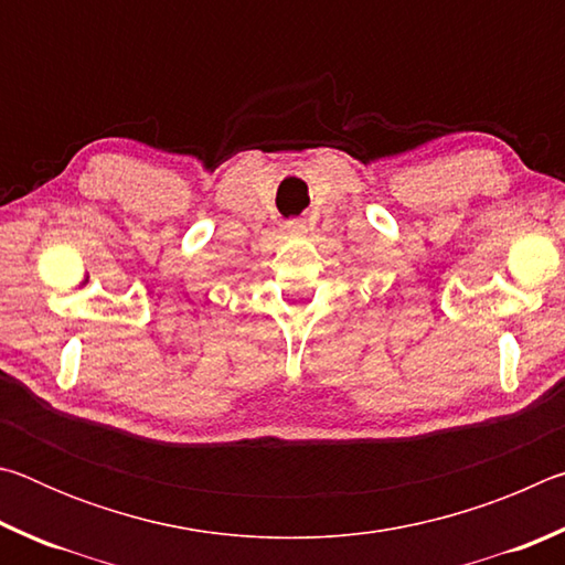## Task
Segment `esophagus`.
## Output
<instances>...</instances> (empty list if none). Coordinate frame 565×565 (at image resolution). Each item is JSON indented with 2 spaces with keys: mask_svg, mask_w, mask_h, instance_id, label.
<instances>
[{
  "mask_svg": "<svg viewBox=\"0 0 565 565\" xmlns=\"http://www.w3.org/2000/svg\"><path fill=\"white\" fill-rule=\"evenodd\" d=\"M284 228H286V234H291V236H303L306 234V222H303V218H291V222L284 224Z\"/></svg>",
  "mask_w": 565,
  "mask_h": 565,
  "instance_id": "obj_1",
  "label": "esophagus"
}]
</instances>
